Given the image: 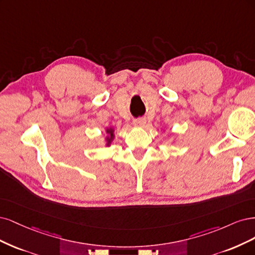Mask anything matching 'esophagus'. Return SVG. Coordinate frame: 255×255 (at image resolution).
<instances>
[{
	"label": "esophagus",
	"instance_id": "obj_1",
	"mask_svg": "<svg viewBox=\"0 0 255 255\" xmlns=\"http://www.w3.org/2000/svg\"><path fill=\"white\" fill-rule=\"evenodd\" d=\"M145 124H146V120L143 118H139V119H136L133 121V125L135 127H144Z\"/></svg>",
	"mask_w": 255,
	"mask_h": 255
}]
</instances>
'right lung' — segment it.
Wrapping results in <instances>:
<instances>
[{
  "instance_id": "add662e5",
  "label": "right lung",
  "mask_w": 255,
  "mask_h": 255,
  "mask_svg": "<svg viewBox=\"0 0 255 255\" xmlns=\"http://www.w3.org/2000/svg\"><path fill=\"white\" fill-rule=\"evenodd\" d=\"M106 132L108 133L109 135L106 137V145L107 146H110V144L112 143V141H113V138H114V129L113 128H107L106 129Z\"/></svg>"
}]
</instances>
